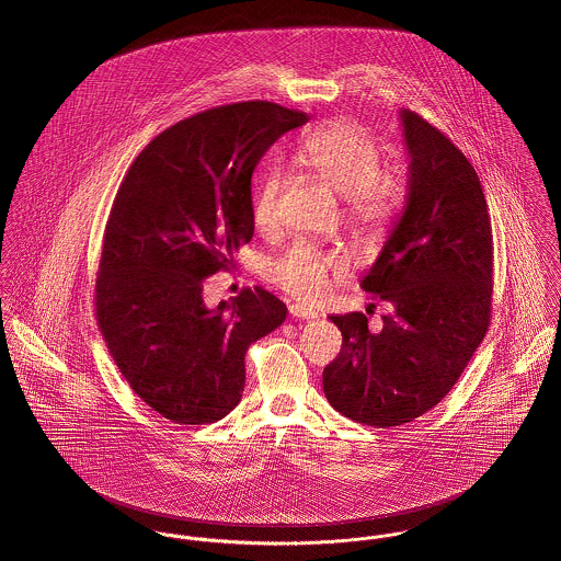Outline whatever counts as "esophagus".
I'll list each match as a JSON object with an SVG mask.
<instances>
[{
  "instance_id": "1",
  "label": "esophagus",
  "mask_w": 561,
  "mask_h": 561,
  "mask_svg": "<svg viewBox=\"0 0 561 561\" xmlns=\"http://www.w3.org/2000/svg\"><path fill=\"white\" fill-rule=\"evenodd\" d=\"M290 316L297 320H309V318H316L318 313L305 305H290Z\"/></svg>"
}]
</instances>
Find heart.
<instances>
[{"mask_svg":"<svg viewBox=\"0 0 561 561\" xmlns=\"http://www.w3.org/2000/svg\"><path fill=\"white\" fill-rule=\"evenodd\" d=\"M309 167L344 201L345 221L363 241H380L403 209L408 196L405 173L399 167L380 164V147L374 134L356 122H333L311 131L297 151ZM284 176L271 169L254 198V224L268 230L277 219V198ZM347 271L342 256L322 254L297 245L268 266V279L301 301H318L333 279Z\"/></svg>","mask_w":561,"mask_h":561,"instance_id":"obj_1","label":"heart"}]
</instances>
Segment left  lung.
Instances as JSON below:
<instances>
[{
	"instance_id": "left-lung-1",
	"label": "left lung",
	"mask_w": 561,
	"mask_h": 561,
	"mask_svg": "<svg viewBox=\"0 0 561 561\" xmlns=\"http://www.w3.org/2000/svg\"><path fill=\"white\" fill-rule=\"evenodd\" d=\"M410 156L408 196L360 288L390 302L382 331L367 316H331L342 352L324 367L329 403L388 430L437 405L468 367L491 320L493 234L468 158L430 122L399 111Z\"/></svg>"
}]
</instances>
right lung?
<instances>
[{"label": "right lung", "instance_id": "add662e5", "mask_svg": "<svg viewBox=\"0 0 561 561\" xmlns=\"http://www.w3.org/2000/svg\"><path fill=\"white\" fill-rule=\"evenodd\" d=\"M301 111L239 102L158 134L131 162L104 230L98 324L131 390L176 425L237 408L245 352L286 320L264 288L207 307L203 284L254 237L252 174Z\"/></svg>", "mask_w": 561, "mask_h": 561}]
</instances>
